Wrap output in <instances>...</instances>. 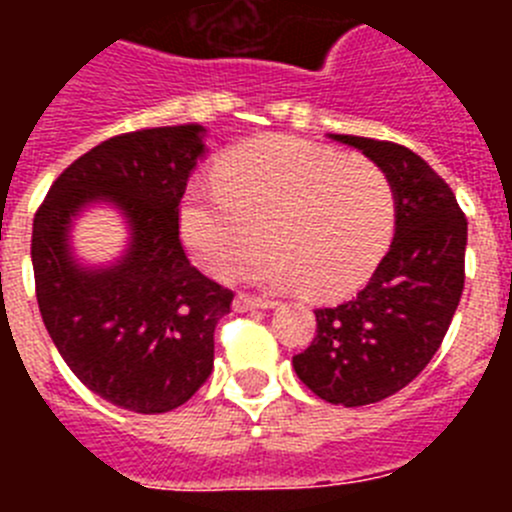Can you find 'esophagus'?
I'll return each mask as SVG.
<instances>
[{
	"label": "esophagus",
	"instance_id": "esophagus-1",
	"mask_svg": "<svg viewBox=\"0 0 512 512\" xmlns=\"http://www.w3.org/2000/svg\"><path fill=\"white\" fill-rule=\"evenodd\" d=\"M274 302L271 300H261V297H251V295H238L233 300V310L235 312H248V310H271Z\"/></svg>",
	"mask_w": 512,
	"mask_h": 512
}]
</instances>
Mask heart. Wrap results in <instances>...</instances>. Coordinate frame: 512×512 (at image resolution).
<instances>
[{"mask_svg":"<svg viewBox=\"0 0 512 512\" xmlns=\"http://www.w3.org/2000/svg\"><path fill=\"white\" fill-rule=\"evenodd\" d=\"M395 215V189L374 161L264 135L220 161L217 184L187 189L179 225L192 259L215 277L235 274L269 243L274 253L253 261L248 279L338 297L379 264Z\"/></svg>","mask_w":512,"mask_h":512,"instance_id":"b5f03b06","label":"heart"}]
</instances>
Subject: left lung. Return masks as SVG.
Masks as SVG:
<instances>
[{"instance_id":"obj_1","label":"left lung","mask_w":512,"mask_h":512,"mask_svg":"<svg viewBox=\"0 0 512 512\" xmlns=\"http://www.w3.org/2000/svg\"><path fill=\"white\" fill-rule=\"evenodd\" d=\"M364 153L395 189V238L351 300L315 310L318 336L292 359L320 400L359 408L400 392L441 346L464 289L467 217L441 176L410 148L328 135Z\"/></svg>"}]
</instances>
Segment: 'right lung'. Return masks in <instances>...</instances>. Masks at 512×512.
Masks as SVG:
<instances>
[{
    "label": "right lung",
    "mask_w": 512,
    "mask_h": 512,
    "mask_svg": "<svg viewBox=\"0 0 512 512\" xmlns=\"http://www.w3.org/2000/svg\"><path fill=\"white\" fill-rule=\"evenodd\" d=\"M205 138L202 125H174L104 140L58 176L33 220L48 336L79 382L122 410L169 413L212 372L233 292L194 269L179 241V202ZM99 204L118 210L129 243L107 265H84L70 233Z\"/></svg>",
    "instance_id": "add662e5"
}]
</instances>
